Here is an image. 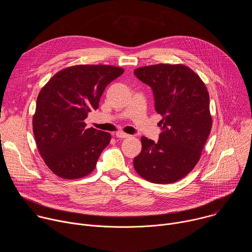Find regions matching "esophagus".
<instances>
[{
	"instance_id": "1",
	"label": "esophagus",
	"mask_w": 252,
	"mask_h": 252,
	"mask_svg": "<svg viewBox=\"0 0 252 252\" xmlns=\"http://www.w3.org/2000/svg\"><path fill=\"white\" fill-rule=\"evenodd\" d=\"M128 136H129L128 134H126V133L123 132V131H118L116 133V137H118V138H126V137H128Z\"/></svg>"
}]
</instances>
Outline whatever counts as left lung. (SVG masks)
Returning <instances> with one entry per match:
<instances>
[{"instance_id":"1","label":"left lung","mask_w":252,"mask_h":252,"mask_svg":"<svg viewBox=\"0 0 252 252\" xmlns=\"http://www.w3.org/2000/svg\"><path fill=\"white\" fill-rule=\"evenodd\" d=\"M133 73L152 88L155 109L162 117L158 142L141 137L134 169L154 184L175 183L196 165L209 135L208 92L200 78L184 64L158 63Z\"/></svg>"}]
</instances>
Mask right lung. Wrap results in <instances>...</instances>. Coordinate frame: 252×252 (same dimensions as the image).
<instances>
[{"label": "right lung", "mask_w": 252, "mask_h": 252, "mask_svg": "<svg viewBox=\"0 0 252 252\" xmlns=\"http://www.w3.org/2000/svg\"><path fill=\"white\" fill-rule=\"evenodd\" d=\"M123 73L114 65H74L60 70L41 90L32 130L42 158L58 176L75 179L94 169L111 134L87 128L85 120L98 107L106 86Z\"/></svg>", "instance_id": "add662e5"}]
</instances>
